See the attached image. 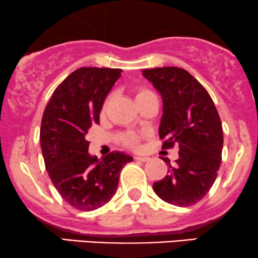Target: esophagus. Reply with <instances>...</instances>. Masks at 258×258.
I'll use <instances>...</instances> for the list:
<instances>
[{"label": "esophagus", "mask_w": 258, "mask_h": 258, "mask_svg": "<svg viewBox=\"0 0 258 258\" xmlns=\"http://www.w3.org/2000/svg\"><path fill=\"white\" fill-rule=\"evenodd\" d=\"M135 160H137V161H142V162H148L150 158H148V156H135Z\"/></svg>", "instance_id": "1"}]
</instances>
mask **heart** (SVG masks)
<instances>
[{
	"label": "heart",
	"mask_w": 258,
	"mask_h": 258,
	"mask_svg": "<svg viewBox=\"0 0 258 258\" xmlns=\"http://www.w3.org/2000/svg\"><path fill=\"white\" fill-rule=\"evenodd\" d=\"M155 95L150 91L148 89H145V88H141V89H137L136 92H135V100H136V104L137 103H140L141 100H145V99H148V98H154ZM140 137L139 135H126L125 136V143L129 146H136L137 143L140 142Z\"/></svg>",
	"instance_id": "heart-1"
}]
</instances>
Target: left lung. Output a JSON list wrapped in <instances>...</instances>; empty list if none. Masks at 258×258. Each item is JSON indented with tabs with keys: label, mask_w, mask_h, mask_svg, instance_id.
<instances>
[{
	"label": "left lung",
	"mask_w": 258,
	"mask_h": 258,
	"mask_svg": "<svg viewBox=\"0 0 258 258\" xmlns=\"http://www.w3.org/2000/svg\"><path fill=\"white\" fill-rule=\"evenodd\" d=\"M163 102L159 136L163 149L179 146V159L168 175L154 182V192L163 202L192 206L207 195L216 181L223 149V128L215 103L192 75L179 68L143 70Z\"/></svg>",
	"instance_id": "1"
}]
</instances>
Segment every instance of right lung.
Listing matches in <instances>:
<instances>
[{"instance_id":"right-lung-1","label":"right lung","mask_w":258,"mask_h":258,"mask_svg":"<svg viewBox=\"0 0 258 258\" xmlns=\"http://www.w3.org/2000/svg\"><path fill=\"white\" fill-rule=\"evenodd\" d=\"M121 69L80 68L53 92L43 111L40 143L53 185L69 205L93 211L116 193L119 173L130 155L111 152L97 159L89 154L88 130L99 123L103 103L121 77Z\"/></svg>"}]
</instances>
